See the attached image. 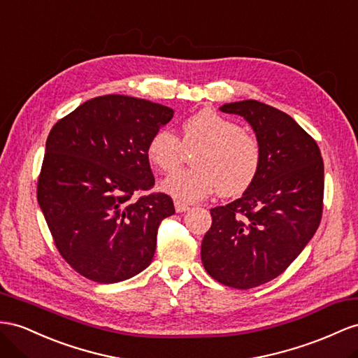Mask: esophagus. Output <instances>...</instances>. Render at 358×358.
I'll return each instance as SVG.
<instances>
[{
    "label": "esophagus",
    "mask_w": 358,
    "mask_h": 358,
    "mask_svg": "<svg viewBox=\"0 0 358 358\" xmlns=\"http://www.w3.org/2000/svg\"><path fill=\"white\" fill-rule=\"evenodd\" d=\"M173 206H176V210L178 213H182V212H187V210L190 208L186 203H182V201H178V199H176L173 201Z\"/></svg>",
    "instance_id": "34e87169"
}]
</instances>
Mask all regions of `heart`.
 I'll return each mask as SVG.
<instances>
[{
	"instance_id": "heart-1",
	"label": "heart",
	"mask_w": 358,
	"mask_h": 358,
	"mask_svg": "<svg viewBox=\"0 0 358 358\" xmlns=\"http://www.w3.org/2000/svg\"><path fill=\"white\" fill-rule=\"evenodd\" d=\"M181 128L182 145L168 128H160L146 143V160L159 172H171L178 166L182 146L198 150L192 155L195 168L172 173L162 182L163 192L178 201L194 203L216 190L227 198L248 190L262 164L260 143L252 134L212 108L189 116Z\"/></svg>"
}]
</instances>
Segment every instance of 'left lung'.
<instances>
[{
	"label": "left lung",
	"mask_w": 358,
	"mask_h": 358,
	"mask_svg": "<svg viewBox=\"0 0 358 358\" xmlns=\"http://www.w3.org/2000/svg\"><path fill=\"white\" fill-rule=\"evenodd\" d=\"M219 110L251 125L262 164L239 199L210 210L213 222L201 260L216 281L252 289L286 271L315 236L322 217L324 162L313 137L278 108L245 99Z\"/></svg>",
	"instance_id": "obj_1"
}]
</instances>
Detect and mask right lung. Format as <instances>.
<instances>
[{
    "label": "right lung",
    "instance_id": "1",
    "mask_svg": "<svg viewBox=\"0 0 358 358\" xmlns=\"http://www.w3.org/2000/svg\"><path fill=\"white\" fill-rule=\"evenodd\" d=\"M173 116L171 107L127 95L92 98L52 127L38 203L62 257L101 284L151 264L162 219L176 213L154 186L145 150Z\"/></svg>",
    "mask_w": 358,
    "mask_h": 358
}]
</instances>
